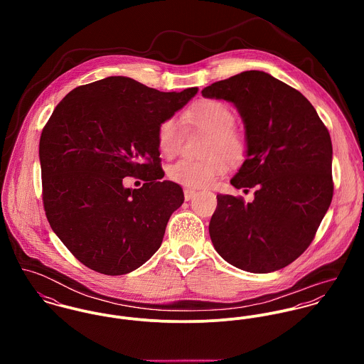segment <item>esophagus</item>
Here are the masks:
<instances>
[{
  "instance_id": "obj_1",
  "label": "esophagus",
  "mask_w": 364,
  "mask_h": 364,
  "mask_svg": "<svg viewBox=\"0 0 364 364\" xmlns=\"http://www.w3.org/2000/svg\"><path fill=\"white\" fill-rule=\"evenodd\" d=\"M195 195H196V191H193V189H185V191H183L185 200H191Z\"/></svg>"
}]
</instances>
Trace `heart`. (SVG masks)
I'll return each mask as SVG.
<instances>
[{
  "label": "heart",
  "instance_id": "1",
  "mask_svg": "<svg viewBox=\"0 0 364 364\" xmlns=\"http://www.w3.org/2000/svg\"><path fill=\"white\" fill-rule=\"evenodd\" d=\"M189 126L208 132L205 153L208 158H182L168 168V178L186 188H203L227 172L230 162H241L247 156V141L234 129L232 109L217 100H203L193 105L185 116ZM182 127L175 117L164 119L156 129V144L162 156H172L181 147ZM223 154L224 159L220 154Z\"/></svg>",
  "mask_w": 364,
  "mask_h": 364
}]
</instances>
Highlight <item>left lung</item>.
<instances>
[{"label": "left lung", "instance_id": "obj_1", "mask_svg": "<svg viewBox=\"0 0 364 364\" xmlns=\"http://www.w3.org/2000/svg\"><path fill=\"white\" fill-rule=\"evenodd\" d=\"M202 94L237 106L247 130V159L231 185L257 188L251 203L217 195L211 242L238 269L279 270L310 247L332 202L329 132L301 92L263 71L217 81Z\"/></svg>", "mask_w": 364, "mask_h": 364}]
</instances>
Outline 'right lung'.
<instances>
[{"label":"right lung","instance_id":"right-lung-1","mask_svg":"<svg viewBox=\"0 0 364 364\" xmlns=\"http://www.w3.org/2000/svg\"><path fill=\"white\" fill-rule=\"evenodd\" d=\"M196 92L107 77L77 87L55 106L39 143L43 208L53 231L87 267L124 274L161 247L185 198L178 183L161 181L156 129ZM126 176L145 183L124 188Z\"/></svg>","mask_w":364,"mask_h":364}]
</instances>
